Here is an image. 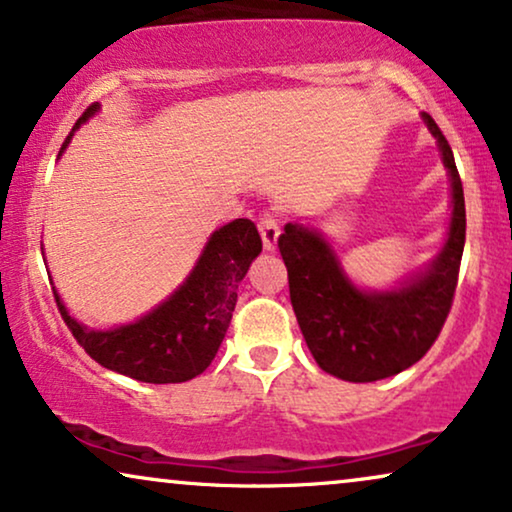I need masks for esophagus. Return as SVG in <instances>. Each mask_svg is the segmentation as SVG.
Returning <instances> with one entry per match:
<instances>
[{
    "label": "esophagus",
    "instance_id": "obj_1",
    "mask_svg": "<svg viewBox=\"0 0 512 512\" xmlns=\"http://www.w3.org/2000/svg\"><path fill=\"white\" fill-rule=\"evenodd\" d=\"M260 234H262L264 250H276L278 236H281V224H278L276 215L264 213V215L260 217Z\"/></svg>",
    "mask_w": 512,
    "mask_h": 512
}]
</instances>
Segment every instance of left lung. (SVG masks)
Returning <instances> with one entry per match:
<instances>
[{
	"label": "left lung",
	"mask_w": 512,
	"mask_h": 512,
	"mask_svg": "<svg viewBox=\"0 0 512 512\" xmlns=\"http://www.w3.org/2000/svg\"><path fill=\"white\" fill-rule=\"evenodd\" d=\"M452 185V220L435 260L407 276L398 288L363 290L318 229L285 224L278 238L288 267L290 302L311 356L337 379L379 381L407 370L438 339L459 281L466 243V203L454 154L431 114H421Z\"/></svg>",
	"instance_id": "left-lung-1"
}]
</instances>
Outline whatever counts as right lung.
I'll use <instances>...</instances> for the list:
<instances>
[{"instance_id":"right-lung-1","label":"right lung","mask_w":512,"mask_h":512,"mask_svg":"<svg viewBox=\"0 0 512 512\" xmlns=\"http://www.w3.org/2000/svg\"><path fill=\"white\" fill-rule=\"evenodd\" d=\"M95 112H100V102H93L81 114L63 149ZM260 252L262 238L250 220L241 217L224 224L210 234L199 262L173 295L133 323L112 330L81 325L70 316L56 290L53 295L74 339L95 363L145 384H180L213 363L231 323L238 283Z\"/></svg>"}]
</instances>
